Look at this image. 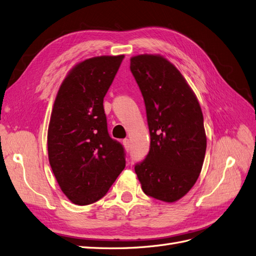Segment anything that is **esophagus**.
<instances>
[{
    "label": "esophagus",
    "instance_id": "34e87169",
    "mask_svg": "<svg viewBox=\"0 0 256 256\" xmlns=\"http://www.w3.org/2000/svg\"><path fill=\"white\" fill-rule=\"evenodd\" d=\"M122 145H124L126 152H129L130 150V140L128 138H125L122 140Z\"/></svg>",
    "mask_w": 256,
    "mask_h": 256
}]
</instances>
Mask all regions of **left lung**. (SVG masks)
Returning <instances> with one entry per match:
<instances>
[{"label": "left lung", "mask_w": 256, "mask_h": 256, "mask_svg": "<svg viewBox=\"0 0 256 256\" xmlns=\"http://www.w3.org/2000/svg\"><path fill=\"white\" fill-rule=\"evenodd\" d=\"M143 95L150 148L136 174L147 196L174 202L196 183L204 161L206 136L200 104L182 74L160 55L130 59Z\"/></svg>", "instance_id": "left-lung-1"}]
</instances>
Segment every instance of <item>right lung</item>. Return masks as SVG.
Returning a JSON list of instances; mask_svg holds the SVG:
<instances>
[{
	"label": "right lung",
	"mask_w": 256,
	"mask_h": 256,
	"mask_svg": "<svg viewBox=\"0 0 256 256\" xmlns=\"http://www.w3.org/2000/svg\"><path fill=\"white\" fill-rule=\"evenodd\" d=\"M124 55L76 64L61 84L48 131L52 170L61 190L78 206L102 198L125 168V149L110 138L104 98Z\"/></svg>",
	"instance_id": "1"
}]
</instances>
